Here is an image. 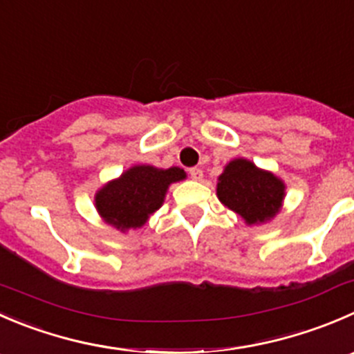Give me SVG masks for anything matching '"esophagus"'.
Returning <instances> with one entry per match:
<instances>
[{
  "label": "esophagus",
  "mask_w": 354,
  "mask_h": 354,
  "mask_svg": "<svg viewBox=\"0 0 354 354\" xmlns=\"http://www.w3.org/2000/svg\"><path fill=\"white\" fill-rule=\"evenodd\" d=\"M188 174H190L192 180L198 181L202 180V176H204V171H202L201 167H190V169H188Z\"/></svg>",
  "instance_id": "obj_1"
}]
</instances>
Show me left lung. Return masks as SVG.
Instances as JSON below:
<instances>
[{"label": "left lung", "mask_w": 354, "mask_h": 354, "mask_svg": "<svg viewBox=\"0 0 354 354\" xmlns=\"http://www.w3.org/2000/svg\"><path fill=\"white\" fill-rule=\"evenodd\" d=\"M283 183L272 173L261 171L245 159H235L219 176L218 197L249 225L263 223L279 212Z\"/></svg>", "instance_id": "1"}]
</instances>
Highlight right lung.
Masks as SVG:
<instances>
[{
	"instance_id": "add662e5",
	"label": "right lung",
	"mask_w": 354,
	"mask_h": 354,
	"mask_svg": "<svg viewBox=\"0 0 354 354\" xmlns=\"http://www.w3.org/2000/svg\"><path fill=\"white\" fill-rule=\"evenodd\" d=\"M183 178L185 171L180 167L135 166L98 192L95 198L97 209L102 218L118 230L140 228L162 205L167 187Z\"/></svg>"
}]
</instances>
